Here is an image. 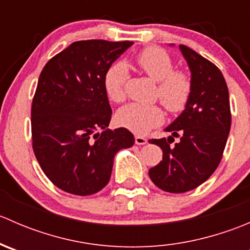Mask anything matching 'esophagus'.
<instances>
[{
    "label": "esophagus",
    "mask_w": 250,
    "mask_h": 250,
    "mask_svg": "<svg viewBox=\"0 0 250 250\" xmlns=\"http://www.w3.org/2000/svg\"><path fill=\"white\" fill-rule=\"evenodd\" d=\"M135 144L137 145H145V144H147V139L144 137H140V135H137L135 137Z\"/></svg>",
    "instance_id": "1"
}]
</instances>
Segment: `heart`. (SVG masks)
<instances>
[{
	"label": "heart",
	"instance_id": "obj_1",
	"mask_svg": "<svg viewBox=\"0 0 250 250\" xmlns=\"http://www.w3.org/2000/svg\"><path fill=\"white\" fill-rule=\"evenodd\" d=\"M138 66L158 82L157 94L161 102L172 112H178L186 106L191 94V81L186 74L174 71L173 60L165 50L148 47L138 54ZM128 77L127 65L117 62L111 65L105 74L104 85L112 102L121 103L125 98V82ZM163 111L157 105L132 103L117 112L118 125L137 134H145L163 122Z\"/></svg>",
	"mask_w": 250,
	"mask_h": 250
}]
</instances>
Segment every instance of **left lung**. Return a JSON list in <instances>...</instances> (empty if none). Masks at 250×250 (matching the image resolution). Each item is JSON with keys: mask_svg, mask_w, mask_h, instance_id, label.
Segmentation results:
<instances>
[{"mask_svg": "<svg viewBox=\"0 0 250 250\" xmlns=\"http://www.w3.org/2000/svg\"><path fill=\"white\" fill-rule=\"evenodd\" d=\"M179 49L190 70L191 94L183 112L165 128L169 137L150 140L162 148L163 160L148 170L157 188L172 193L193 190L208 180L220 163L231 128L229 89L221 71L191 48L180 44ZM174 137L179 141L170 146Z\"/></svg>", "mask_w": 250, "mask_h": 250, "instance_id": "8db88e82", "label": "left lung"}]
</instances>
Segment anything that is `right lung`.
Returning <instances> with one entry per match:
<instances>
[{
    "mask_svg": "<svg viewBox=\"0 0 250 250\" xmlns=\"http://www.w3.org/2000/svg\"><path fill=\"white\" fill-rule=\"evenodd\" d=\"M132 44L74 42L40 75L31 109L32 147L48 179L65 192H99L109 183L116 153L134 145L127 128H107L112 110L104 85L109 67Z\"/></svg>",
    "mask_w": 250,
    "mask_h": 250,
    "instance_id": "add662e5",
    "label": "right lung"
}]
</instances>
